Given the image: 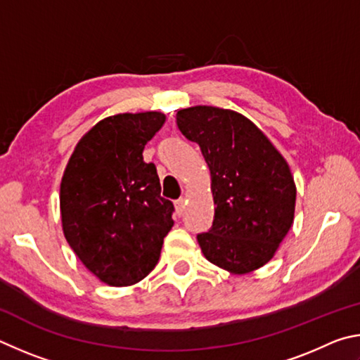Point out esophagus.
Here are the masks:
<instances>
[{"label":"esophagus","mask_w":360,"mask_h":360,"mask_svg":"<svg viewBox=\"0 0 360 360\" xmlns=\"http://www.w3.org/2000/svg\"><path fill=\"white\" fill-rule=\"evenodd\" d=\"M175 212L179 217L184 215V212H185V199L184 198L175 200Z\"/></svg>","instance_id":"1"}]
</instances>
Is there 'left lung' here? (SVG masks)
<instances>
[{"label": "left lung", "mask_w": 360, "mask_h": 360, "mask_svg": "<svg viewBox=\"0 0 360 360\" xmlns=\"http://www.w3.org/2000/svg\"><path fill=\"white\" fill-rule=\"evenodd\" d=\"M176 126L199 145L212 175L215 217L209 232L198 234L204 256L232 274L262 267L294 219L295 185L285 158L234 110L188 107L176 112Z\"/></svg>", "instance_id": "left-lung-1"}]
</instances>
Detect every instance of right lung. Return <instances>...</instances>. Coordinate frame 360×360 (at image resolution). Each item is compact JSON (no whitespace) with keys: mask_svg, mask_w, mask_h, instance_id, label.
Listing matches in <instances>:
<instances>
[{"mask_svg":"<svg viewBox=\"0 0 360 360\" xmlns=\"http://www.w3.org/2000/svg\"><path fill=\"white\" fill-rule=\"evenodd\" d=\"M164 120L160 112L104 118L82 137L63 175L66 240L84 266L110 286H129L147 276L174 226V204L161 198L156 166L142 156Z\"/></svg>","mask_w":360,"mask_h":360,"instance_id":"right-lung-1","label":"right lung"}]
</instances>
